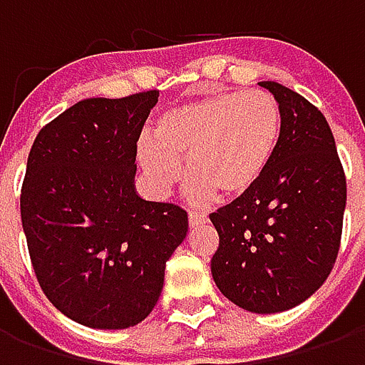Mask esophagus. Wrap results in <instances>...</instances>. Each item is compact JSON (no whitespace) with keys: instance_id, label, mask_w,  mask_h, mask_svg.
<instances>
[{"instance_id":"esophagus-1","label":"esophagus","mask_w":365,"mask_h":365,"mask_svg":"<svg viewBox=\"0 0 365 365\" xmlns=\"http://www.w3.org/2000/svg\"><path fill=\"white\" fill-rule=\"evenodd\" d=\"M187 221H190V227L191 229H197L201 225H205L209 221V217L207 213H197V211H191L190 217H187Z\"/></svg>"}]
</instances>
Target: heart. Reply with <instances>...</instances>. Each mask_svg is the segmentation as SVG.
<instances>
[{
    "label": "heart",
    "instance_id": "obj_1",
    "mask_svg": "<svg viewBox=\"0 0 365 365\" xmlns=\"http://www.w3.org/2000/svg\"><path fill=\"white\" fill-rule=\"evenodd\" d=\"M282 133V109L268 91H221L160 115L154 140L140 138L136 158L150 183L168 193L182 180L195 201L240 197L260 182Z\"/></svg>",
    "mask_w": 365,
    "mask_h": 365
}]
</instances>
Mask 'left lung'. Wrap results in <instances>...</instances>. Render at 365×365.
<instances>
[{"mask_svg": "<svg viewBox=\"0 0 365 365\" xmlns=\"http://www.w3.org/2000/svg\"><path fill=\"white\" fill-rule=\"evenodd\" d=\"M282 109L275 154L252 190L209 219L219 232L211 274L250 313H282L313 295L334 266L346 178L329 123L277 82H260Z\"/></svg>", "mask_w": 365, "mask_h": 365, "instance_id": "obj_1", "label": "left lung"}]
</instances>
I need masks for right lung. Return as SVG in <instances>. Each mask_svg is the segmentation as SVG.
<instances>
[{
  "label": "right lung",
  "mask_w": 365,
  "mask_h": 365,
  "mask_svg": "<svg viewBox=\"0 0 365 365\" xmlns=\"http://www.w3.org/2000/svg\"><path fill=\"white\" fill-rule=\"evenodd\" d=\"M160 91L82 99L41 128L21 187V222L41 289L68 319L117 330L158 301L187 213L135 190L136 143Z\"/></svg>",
  "instance_id": "right-lung-1"
}]
</instances>
